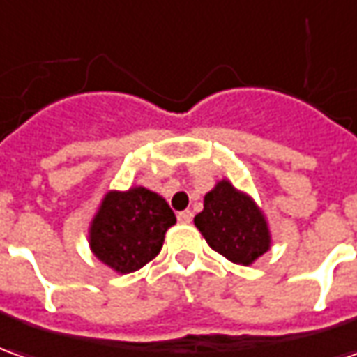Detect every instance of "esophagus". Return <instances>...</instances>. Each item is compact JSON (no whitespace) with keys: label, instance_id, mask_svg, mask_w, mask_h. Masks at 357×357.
Segmentation results:
<instances>
[{"label":"esophagus","instance_id":"34e87169","mask_svg":"<svg viewBox=\"0 0 357 357\" xmlns=\"http://www.w3.org/2000/svg\"><path fill=\"white\" fill-rule=\"evenodd\" d=\"M178 220L181 225H189L193 220V213L191 211H181V213H178Z\"/></svg>","mask_w":357,"mask_h":357}]
</instances>
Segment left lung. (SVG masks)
<instances>
[{"label":"left lung","mask_w":357,"mask_h":357,"mask_svg":"<svg viewBox=\"0 0 357 357\" xmlns=\"http://www.w3.org/2000/svg\"><path fill=\"white\" fill-rule=\"evenodd\" d=\"M195 227L220 256L248 266L270 248V232L254 201L229 181H220L205 195Z\"/></svg>","instance_id":"left-lung-1"}]
</instances>
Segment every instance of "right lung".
<instances>
[{"instance_id":"1","label":"right lung","mask_w":357,"mask_h":357,"mask_svg":"<svg viewBox=\"0 0 357 357\" xmlns=\"http://www.w3.org/2000/svg\"><path fill=\"white\" fill-rule=\"evenodd\" d=\"M176 215L166 199L144 188L109 193L91 225V250L121 273L140 270L162 250Z\"/></svg>"}]
</instances>
